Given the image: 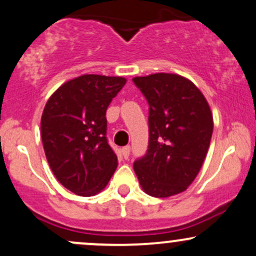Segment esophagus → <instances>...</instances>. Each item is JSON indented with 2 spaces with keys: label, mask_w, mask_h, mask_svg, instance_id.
I'll list each match as a JSON object with an SVG mask.
<instances>
[{
  "label": "esophagus",
  "mask_w": 256,
  "mask_h": 256,
  "mask_svg": "<svg viewBox=\"0 0 256 256\" xmlns=\"http://www.w3.org/2000/svg\"><path fill=\"white\" fill-rule=\"evenodd\" d=\"M130 150H131L130 146H125V147L122 148V154L124 158L125 159L128 158V156H130Z\"/></svg>",
  "instance_id": "obj_1"
}]
</instances>
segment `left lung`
Listing matches in <instances>:
<instances>
[{"label":"left lung","instance_id":"1","mask_svg":"<svg viewBox=\"0 0 256 256\" xmlns=\"http://www.w3.org/2000/svg\"><path fill=\"white\" fill-rule=\"evenodd\" d=\"M150 106L148 150L134 162L140 184L156 198L184 192L194 181L212 140V115L193 82L158 72L132 78Z\"/></svg>","mask_w":256,"mask_h":256}]
</instances>
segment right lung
Here are the masks:
<instances>
[{"instance_id": "right-lung-1", "label": "right lung", "mask_w": 256, "mask_h": 256, "mask_svg": "<svg viewBox=\"0 0 256 256\" xmlns=\"http://www.w3.org/2000/svg\"><path fill=\"white\" fill-rule=\"evenodd\" d=\"M125 84L119 76L82 75L63 84L46 103L41 118L44 154L56 178L75 194H96L116 169L106 113Z\"/></svg>"}]
</instances>
